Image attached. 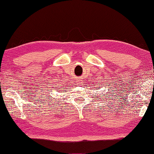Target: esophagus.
I'll return each instance as SVG.
<instances>
[{
  "mask_svg": "<svg viewBox=\"0 0 154 154\" xmlns=\"http://www.w3.org/2000/svg\"><path fill=\"white\" fill-rule=\"evenodd\" d=\"M78 83H79V85H81V83H82V82H81L80 80H78Z\"/></svg>",
  "mask_w": 154,
  "mask_h": 154,
  "instance_id": "1",
  "label": "esophagus"
}]
</instances>
